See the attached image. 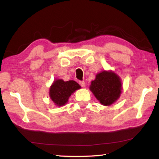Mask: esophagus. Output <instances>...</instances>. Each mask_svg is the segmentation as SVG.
Segmentation results:
<instances>
[{
    "label": "esophagus",
    "mask_w": 159,
    "mask_h": 159,
    "mask_svg": "<svg viewBox=\"0 0 159 159\" xmlns=\"http://www.w3.org/2000/svg\"><path fill=\"white\" fill-rule=\"evenodd\" d=\"M79 84L80 85V86L83 87H85V83L84 81H79Z\"/></svg>",
    "instance_id": "esophagus-1"
}]
</instances>
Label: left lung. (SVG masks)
<instances>
[{
    "mask_svg": "<svg viewBox=\"0 0 159 159\" xmlns=\"http://www.w3.org/2000/svg\"><path fill=\"white\" fill-rule=\"evenodd\" d=\"M89 89L102 105L110 106L120 96L122 89L121 79L112 71H103L96 74Z\"/></svg>",
    "mask_w": 159,
    "mask_h": 159,
    "instance_id": "8db88e82",
    "label": "left lung"
}]
</instances>
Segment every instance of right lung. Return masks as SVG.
<instances>
[{
    "label": "right lung",
    "mask_w": 159,
    "mask_h": 159,
    "mask_svg": "<svg viewBox=\"0 0 159 159\" xmlns=\"http://www.w3.org/2000/svg\"><path fill=\"white\" fill-rule=\"evenodd\" d=\"M80 86L74 80L64 81L62 79L55 80L50 87V98L55 105L58 107L66 104L70 96Z\"/></svg>",
    "instance_id": "add662e5"
}]
</instances>
